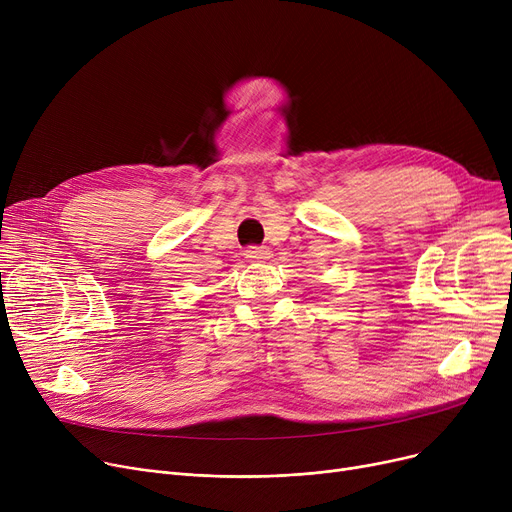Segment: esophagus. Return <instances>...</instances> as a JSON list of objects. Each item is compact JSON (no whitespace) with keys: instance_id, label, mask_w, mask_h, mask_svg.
Returning <instances> with one entry per match:
<instances>
[{"instance_id":"34e87169","label":"esophagus","mask_w":512,"mask_h":512,"mask_svg":"<svg viewBox=\"0 0 512 512\" xmlns=\"http://www.w3.org/2000/svg\"><path fill=\"white\" fill-rule=\"evenodd\" d=\"M245 257H247V261H253V263H257V261H267L272 257V251L267 249V247H249L247 251H245Z\"/></svg>"}]
</instances>
